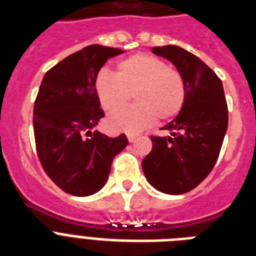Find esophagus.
I'll use <instances>...</instances> for the list:
<instances>
[{
	"label": "esophagus",
	"mask_w": 256,
	"mask_h": 256,
	"mask_svg": "<svg viewBox=\"0 0 256 256\" xmlns=\"http://www.w3.org/2000/svg\"><path fill=\"white\" fill-rule=\"evenodd\" d=\"M126 138H128V141H130V142H134V141L138 138V136L134 134H126Z\"/></svg>",
	"instance_id": "34e87169"
}]
</instances>
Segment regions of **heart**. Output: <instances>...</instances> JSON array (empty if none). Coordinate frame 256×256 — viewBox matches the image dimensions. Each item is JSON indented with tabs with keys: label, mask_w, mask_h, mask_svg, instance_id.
Masks as SVG:
<instances>
[{
	"label": "heart",
	"mask_w": 256,
	"mask_h": 256,
	"mask_svg": "<svg viewBox=\"0 0 256 256\" xmlns=\"http://www.w3.org/2000/svg\"><path fill=\"white\" fill-rule=\"evenodd\" d=\"M95 90L103 110L114 112L135 95L138 104L110 116L112 130L138 132L153 122H169L182 110L186 84L178 70L162 59L134 54L116 67V75L102 71L95 79Z\"/></svg>",
	"instance_id": "1"
}]
</instances>
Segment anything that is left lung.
Wrapping results in <instances>:
<instances>
[{
	"label": "left lung",
	"instance_id": "1",
	"mask_svg": "<svg viewBox=\"0 0 256 256\" xmlns=\"http://www.w3.org/2000/svg\"><path fill=\"white\" fill-rule=\"evenodd\" d=\"M184 76L186 99L174 120L161 128L169 136H150L152 150L142 160L148 182L166 194L193 190L216 165L226 130L228 111L224 86L201 59L180 46L153 47Z\"/></svg>",
	"mask_w": 256,
	"mask_h": 256
}]
</instances>
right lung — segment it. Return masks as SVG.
I'll use <instances>...</instances> for the list:
<instances>
[{
    "mask_svg": "<svg viewBox=\"0 0 256 256\" xmlns=\"http://www.w3.org/2000/svg\"><path fill=\"white\" fill-rule=\"evenodd\" d=\"M122 52L87 46L51 67L40 83L32 114L36 156L51 181L71 196L99 192L114 157L128 144L124 134L112 138L91 132L104 118L95 79L107 59Z\"/></svg>",
    "mask_w": 256,
    "mask_h": 256,
    "instance_id": "obj_1",
    "label": "right lung"
}]
</instances>
